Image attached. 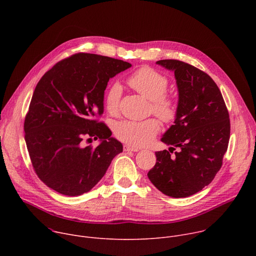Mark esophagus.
<instances>
[{
	"instance_id": "34e87169",
	"label": "esophagus",
	"mask_w": 256,
	"mask_h": 256,
	"mask_svg": "<svg viewBox=\"0 0 256 256\" xmlns=\"http://www.w3.org/2000/svg\"><path fill=\"white\" fill-rule=\"evenodd\" d=\"M140 149L138 148H136V147H132V146H130V144H124V151L126 152H138Z\"/></svg>"
}]
</instances>
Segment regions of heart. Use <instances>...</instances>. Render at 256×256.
I'll return each instance as SVG.
<instances>
[{
	"label": "heart",
	"instance_id": "1",
	"mask_svg": "<svg viewBox=\"0 0 256 256\" xmlns=\"http://www.w3.org/2000/svg\"><path fill=\"white\" fill-rule=\"evenodd\" d=\"M128 85L138 93L151 101V110L164 122H170L177 116L175 101L166 95L168 89V78L162 72L150 66H142L134 70L128 79ZM122 88L116 82L108 87L104 96L106 110L110 114H116L120 110V103ZM160 130L159 122L149 118L142 122L122 120L114 128L116 136L134 146L142 147L150 144Z\"/></svg>",
	"mask_w": 256,
	"mask_h": 256
}]
</instances>
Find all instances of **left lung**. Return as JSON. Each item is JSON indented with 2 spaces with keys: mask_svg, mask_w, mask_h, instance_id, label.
I'll use <instances>...</instances> for the list:
<instances>
[{
  "mask_svg": "<svg viewBox=\"0 0 256 256\" xmlns=\"http://www.w3.org/2000/svg\"><path fill=\"white\" fill-rule=\"evenodd\" d=\"M156 64L174 72L178 105L174 124L161 138L171 147L155 153L157 162L148 177L164 194L186 198L208 186L221 169L230 138L229 112L206 72L177 60Z\"/></svg>",
  "mask_w": 256,
  "mask_h": 256,
  "instance_id": "1",
  "label": "left lung"
}]
</instances>
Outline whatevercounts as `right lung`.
<instances>
[{
	"mask_svg": "<svg viewBox=\"0 0 256 256\" xmlns=\"http://www.w3.org/2000/svg\"><path fill=\"white\" fill-rule=\"evenodd\" d=\"M130 66L120 60L80 52L56 62L40 80L24 132L33 169L46 186L68 196L88 192L122 152V142L95 118L103 114L109 79ZM92 137L100 144L84 148V138Z\"/></svg>",
	"mask_w": 256,
	"mask_h": 256,
	"instance_id": "obj_1",
	"label": "right lung"
}]
</instances>
